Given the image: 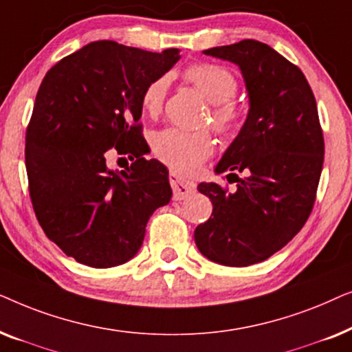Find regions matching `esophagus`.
<instances>
[{
  "mask_svg": "<svg viewBox=\"0 0 352 352\" xmlns=\"http://www.w3.org/2000/svg\"><path fill=\"white\" fill-rule=\"evenodd\" d=\"M170 184L173 187V197H175V200L186 199V197H189L192 192L195 190L194 182L184 181L179 175H176L175 171L170 173Z\"/></svg>",
  "mask_w": 352,
  "mask_h": 352,
  "instance_id": "34e87169",
  "label": "esophagus"
}]
</instances>
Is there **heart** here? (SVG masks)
<instances>
[{
    "instance_id": "heart-1",
    "label": "heart",
    "mask_w": 352,
    "mask_h": 352,
    "mask_svg": "<svg viewBox=\"0 0 352 352\" xmlns=\"http://www.w3.org/2000/svg\"><path fill=\"white\" fill-rule=\"evenodd\" d=\"M190 83L210 102L211 123L219 133H232L240 122V109L234 102L237 94V80L234 74L218 64L189 65L182 72ZM168 80L158 76L142 91L141 107L148 115L160 112L165 100ZM152 148L158 160L179 173H192L213 151V141L206 131H186L179 128H166L152 139Z\"/></svg>"
}]
</instances>
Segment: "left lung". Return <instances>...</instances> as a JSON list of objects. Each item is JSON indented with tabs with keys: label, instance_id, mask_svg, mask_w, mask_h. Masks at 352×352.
I'll list each match as a JSON object with an SVG mask.
<instances>
[{
	"label": "left lung",
	"instance_id": "8db88e82",
	"mask_svg": "<svg viewBox=\"0 0 352 352\" xmlns=\"http://www.w3.org/2000/svg\"><path fill=\"white\" fill-rule=\"evenodd\" d=\"M204 54L239 65L250 109L216 166V173L245 177H237L234 192L200 182L197 189L210 197L213 213L197 226L194 239L211 261L243 267L285 247L309 218L324 165V134L306 76L271 46L243 40Z\"/></svg>",
	"mask_w": 352,
	"mask_h": 352
}]
</instances>
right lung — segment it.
<instances>
[{
	"instance_id": "right-lung-1",
	"label": "right lung",
	"mask_w": 352,
	"mask_h": 352,
	"mask_svg": "<svg viewBox=\"0 0 352 352\" xmlns=\"http://www.w3.org/2000/svg\"><path fill=\"white\" fill-rule=\"evenodd\" d=\"M179 50L151 52L93 41L43 78L25 136L28 190L36 219L67 256L113 267L141 248L153 211L171 200L165 165L146 160L141 96L179 60ZM116 147L133 163L104 162Z\"/></svg>"
}]
</instances>
